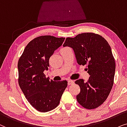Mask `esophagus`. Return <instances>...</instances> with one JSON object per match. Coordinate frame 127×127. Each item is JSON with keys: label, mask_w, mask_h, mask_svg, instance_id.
<instances>
[{"label": "esophagus", "mask_w": 127, "mask_h": 127, "mask_svg": "<svg viewBox=\"0 0 127 127\" xmlns=\"http://www.w3.org/2000/svg\"><path fill=\"white\" fill-rule=\"evenodd\" d=\"M74 84V82L72 80H68V85H72V84Z\"/></svg>", "instance_id": "esophagus-1"}]
</instances>
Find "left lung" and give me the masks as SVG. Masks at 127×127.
Listing matches in <instances>:
<instances>
[{
    "mask_svg": "<svg viewBox=\"0 0 127 127\" xmlns=\"http://www.w3.org/2000/svg\"><path fill=\"white\" fill-rule=\"evenodd\" d=\"M63 46L73 49L77 63L87 64L90 75L87 82L75 81L81 89L77 101L85 109H96L106 100L114 82L116 64L109 44L100 35L87 32L66 38Z\"/></svg>",
    "mask_w": 127,
    "mask_h": 127,
    "instance_id": "obj_1",
    "label": "left lung"
}]
</instances>
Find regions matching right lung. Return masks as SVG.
Segmentation results:
<instances>
[{
  "label": "right lung",
  "instance_id": "add662e5",
  "mask_svg": "<svg viewBox=\"0 0 127 127\" xmlns=\"http://www.w3.org/2000/svg\"><path fill=\"white\" fill-rule=\"evenodd\" d=\"M65 38L50 35L33 39L25 47L18 62V84L27 100L35 109L48 112L59 104L67 81H54L43 71L49 67V59Z\"/></svg>",
  "mask_w": 127,
  "mask_h": 127
}]
</instances>
